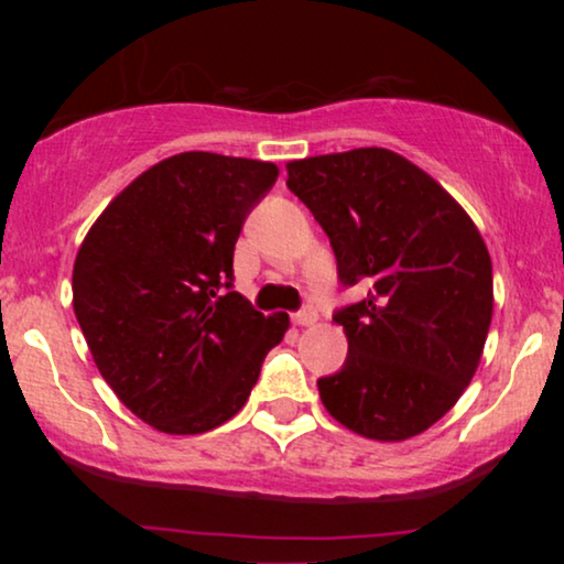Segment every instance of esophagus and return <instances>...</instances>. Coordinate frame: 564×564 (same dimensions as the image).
<instances>
[{
  "label": "esophagus",
  "mask_w": 564,
  "mask_h": 564,
  "mask_svg": "<svg viewBox=\"0 0 564 564\" xmlns=\"http://www.w3.org/2000/svg\"><path fill=\"white\" fill-rule=\"evenodd\" d=\"M315 321H318V313H315L313 307H305V311L292 315V323H295V326H313Z\"/></svg>",
  "instance_id": "obj_1"
}]
</instances>
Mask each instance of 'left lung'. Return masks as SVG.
I'll return each mask as SVG.
<instances>
[{
    "mask_svg": "<svg viewBox=\"0 0 564 564\" xmlns=\"http://www.w3.org/2000/svg\"><path fill=\"white\" fill-rule=\"evenodd\" d=\"M288 187L330 238L338 280L367 290L334 315L349 354L318 380L323 405L375 442L423 434L473 382L488 338L480 230L434 176L377 145L290 161Z\"/></svg>",
    "mask_w": 564,
    "mask_h": 564,
    "instance_id": "8db88e82",
    "label": "left lung"
}]
</instances>
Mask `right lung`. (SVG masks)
<instances>
[{
  "instance_id": "1",
  "label": "right lung",
  "mask_w": 564,
  "mask_h": 564,
  "mask_svg": "<svg viewBox=\"0 0 564 564\" xmlns=\"http://www.w3.org/2000/svg\"><path fill=\"white\" fill-rule=\"evenodd\" d=\"M272 161L187 151L135 176L84 236L74 313L120 403L164 434L234 419L288 313L230 290L246 215L276 182Z\"/></svg>"
}]
</instances>
